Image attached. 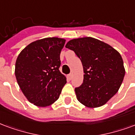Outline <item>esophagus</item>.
I'll return each instance as SVG.
<instances>
[{"mask_svg":"<svg viewBox=\"0 0 135 135\" xmlns=\"http://www.w3.org/2000/svg\"><path fill=\"white\" fill-rule=\"evenodd\" d=\"M68 79H69V80H71V79H72V76H73V74L71 73V74H68Z\"/></svg>","mask_w":135,"mask_h":135,"instance_id":"1","label":"esophagus"}]
</instances>
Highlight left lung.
<instances>
[{"label":"left lung","mask_w":135,"mask_h":135,"mask_svg":"<svg viewBox=\"0 0 135 135\" xmlns=\"http://www.w3.org/2000/svg\"><path fill=\"white\" fill-rule=\"evenodd\" d=\"M66 47L74 51L84 69L83 83L75 88L78 101L88 107L104 105L117 92L125 74L119 53L91 37L71 40Z\"/></svg>","instance_id":"left-lung-1"}]
</instances>
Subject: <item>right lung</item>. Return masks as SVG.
I'll return each mask as SVG.
<instances>
[{
  "instance_id": "right-lung-1",
  "label": "right lung",
  "mask_w": 135,
  "mask_h": 135,
  "mask_svg": "<svg viewBox=\"0 0 135 135\" xmlns=\"http://www.w3.org/2000/svg\"><path fill=\"white\" fill-rule=\"evenodd\" d=\"M64 39L56 37L28 45L17 58L15 74L21 89L30 102L51 105L59 97L66 79L60 72V54Z\"/></svg>"
}]
</instances>
